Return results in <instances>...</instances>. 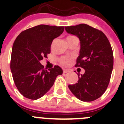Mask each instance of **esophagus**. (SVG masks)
<instances>
[{"label": "esophagus", "mask_w": 124, "mask_h": 124, "mask_svg": "<svg viewBox=\"0 0 124 124\" xmlns=\"http://www.w3.org/2000/svg\"><path fill=\"white\" fill-rule=\"evenodd\" d=\"M70 71V70H67V69H64L63 70V73H67Z\"/></svg>", "instance_id": "1"}]
</instances>
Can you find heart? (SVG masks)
<instances>
[{"instance_id":"obj_1","label":"heart","mask_w":124,"mask_h":124,"mask_svg":"<svg viewBox=\"0 0 124 124\" xmlns=\"http://www.w3.org/2000/svg\"><path fill=\"white\" fill-rule=\"evenodd\" d=\"M73 37H73V36H68V37H67V38H73ZM60 62H61V64L66 66L69 65V64H71V58L68 56L62 57V58H60Z\"/></svg>"}]
</instances>
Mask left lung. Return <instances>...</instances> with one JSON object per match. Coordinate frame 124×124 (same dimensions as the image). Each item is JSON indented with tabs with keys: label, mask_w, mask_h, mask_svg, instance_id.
Returning a JSON list of instances; mask_svg holds the SVG:
<instances>
[{
	"label": "left lung",
	"mask_w": 124,
	"mask_h": 124,
	"mask_svg": "<svg viewBox=\"0 0 124 124\" xmlns=\"http://www.w3.org/2000/svg\"><path fill=\"white\" fill-rule=\"evenodd\" d=\"M68 33L80 40L79 55L76 67L85 70L84 74H78L79 80L68 87L78 99L91 102L105 93L113 70V51L105 34L87 24L65 27Z\"/></svg>",
	"instance_id": "1"
}]
</instances>
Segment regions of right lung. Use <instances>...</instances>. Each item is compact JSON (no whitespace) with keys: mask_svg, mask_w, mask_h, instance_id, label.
Returning a JSON list of instances; mask_svg holds the SVG:
<instances>
[{"mask_svg":"<svg viewBox=\"0 0 124 124\" xmlns=\"http://www.w3.org/2000/svg\"><path fill=\"white\" fill-rule=\"evenodd\" d=\"M64 27L39 25L22 31L12 50L10 69L18 91L28 99L36 100L44 96L58 75L59 66L45 70L40 61L50 53L54 38L63 33Z\"/></svg>","mask_w":124,"mask_h":124,"instance_id":"1","label":"right lung"}]
</instances>
